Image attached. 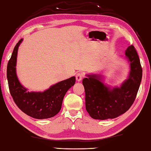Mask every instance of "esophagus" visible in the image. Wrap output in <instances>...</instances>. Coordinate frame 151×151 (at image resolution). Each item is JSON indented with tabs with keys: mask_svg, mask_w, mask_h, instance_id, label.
<instances>
[{
	"mask_svg": "<svg viewBox=\"0 0 151 151\" xmlns=\"http://www.w3.org/2000/svg\"><path fill=\"white\" fill-rule=\"evenodd\" d=\"M83 75L82 73H77L76 75V81L78 82H80L82 81V79H83Z\"/></svg>",
	"mask_w": 151,
	"mask_h": 151,
	"instance_id": "34e87169",
	"label": "esophagus"
}]
</instances>
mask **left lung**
I'll return each mask as SVG.
<instances>
[{
  "label": "left lung",
  "instance_id": "8db88e82",
  "mask_svg": "<svg viewBox=\"0 0 151 151\" xmlns=\"http://www.w3.org/2000/svg\"><path fill=\"white\" fill-rule=\"evenodd\" d=\"M130 65L127 78L120 86L111 87L104 83L101 74L86 75L83 80L86 110L94 119H114L126 112L133 104L141 82L142 70L133 45L125 50Z\"/></svg>",
  "mask_w": 151,
  "mask_h": 151
}]
</instances>
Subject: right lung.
Here are the masks:
<instances>
[{
  "label": "right lung",
  "mask_w": 151,
  "mask_h": 151,
  "mask_svg": "<svg viewBox=\"0 0 151 151\" xmlns=\"http://www.w3.org/2000/svg\"><path fill=\"white\" fill-rule=\"evenodd\" d=\"M23 39L15 46L7 65V80L12 99L18 107L27 115L37 119L55 116L61 109L66 92L75 84V76L50 86L42 92H29L20 83L17 74V60L19 47Z\"/></svg>",
  "instance_id": "obj_1"
}]
</instances>
